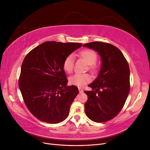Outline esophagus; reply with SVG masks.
<instances>
[{"instance_id":"34e87169","label":"esophagus","mask_w":150,"mask_h":150,"mask_svg":"<svg viewBox=\"0 0 150 150\" xmlns=\"http://www.w3.org/2000/svg\"><path fill=\"white\" fill-rule=\"evenodd\" d=\"M78 89H79V93H83V89L82 88H79Z\"/></svg>"}]
</instances>
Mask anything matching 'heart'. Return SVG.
Listing matches in <instances>:
<instances>
[{
    "mask_svg": "<svg viewBox=\"0 0 150 150\" xmlns=\"http://www.w3.org/2000/svg\"><path fill=\"white\" fill-rule=\"evenodd\" d=\"M79 55L83 57L88 64L90 65L89 69L92 72H95L97 70V66L96 65L98 56L96 53L93 50L85 49L79 52ZM74 57L72 54H69L65 59L62 63V67L64 71L68 73L73 70ZM91 80V76L87 73H76L69 78V83L72 85L77 86H82L89 82Z\"/></svg>",
    "mask_w": 150,
    "mask_h": 150,
    "instance_id": "b5f03b06",
    "label": "heart"
}]
</instances>
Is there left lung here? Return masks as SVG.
Returning a JSON list of instances; mask_svg holds the SVG:
<instances>
[{
    "mask_svg": "<svg viewBox=\"0 0 150 150\" xmlns=\"http://www.w3.org/2000/svg\"><path fill=\"white\" fill-rule=\"evenodd\" d=\"M83 46L97 51L102 60L98 78L88 86L92 91H84L88 100L84 104L89 118L104 122L114 118L123 108L129 93V67L120 50L113 45L93 42Z\"/></svg>",
    "mask_w": 150,
    "mask_h": 150,
    "instance_id": "obj_1",
    "label": "left lung"
}]
</instances>
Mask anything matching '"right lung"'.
Segmentation results:
<instances>
[{
  "label": "right lung",
  "instance_id": "1",
  "mask_svg": "<svg viewBox=\"0 0 150 150\" xmlns=\"http://www.w3.org/2000/svg\"><path fill=\"white\" fill-rule=\"evenodd\" d=\"M81 43L45 42L27 54L22 62L19 87L25 106L39 120L56 124L69 116L78 94L77 86H66L64 59Z\"/></svg>",
  "mask_w": 150,
  "mask_h": 150
}]
</instances>
